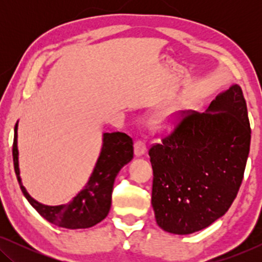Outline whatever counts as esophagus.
Returning a JSON list of instances; mask_svg holds the SVG:
<instances>
[{
  "instance_id": "1",
  "label": "esophagus",
  "mask_w": 262,
  "mask_h": 262,
  "mask_svg": "<svg viewBox=\"0 0 262 262\" xmlns=\"http://www.w3.org/2000/svg\"><path fill=\"white\" fill-rule=\"evenodd\" d=\"M146 151V144L145 142H143L139 139V141L135 142V155L136 156H142L144 155Z\"/></svg>"
}]
</instances>
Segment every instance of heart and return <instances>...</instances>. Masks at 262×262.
I'll return each instance as SVG.
<instances>
[{"instance_id":"obj_1","label":"heart","mask_w":262,"mask_h":262,"mask_svg":"<svg viewBox=\"0 0 262 262\" xmlns=\"http://www.w3.org/2000/svg\"><path fill=\"white\" fill-rule=\"evenodd\" d=\"M173 112L171 111H166V112H162L157 114L152 118L151 123L155 127L159 128H169L173 124V117H171Z\"/></svg>"}]
</instances>
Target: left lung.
<instances>
[{
  "label": "left lung",
  "mask_w": 262,
  "mask_h": 262,
  "mask_svg": "<svg viewBox=\"0 0 262 262\" xmlns=\"http://www.w3.org/2000/svg\"><path fill=\"white\" fill-rule=\"evenodd\" d=\"M161 141L149 149L157 224L177 235L205 229L229 210L245 174L250 125L241 87L218 95L205 113L180 111Z\"/></svg>",
  "instance_id": "8db88e82"
}]
</instances>
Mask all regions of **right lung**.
<instances>
[{
	"mask_svg": "<svg viewBox=\"0 0 262 262\" xmlns=\"http://www.w3.org/2000/svg\"><path fill=\"white\" fill-rule=\"evenodd\" d=\"M17 124L14 128L13 161L17 181L28 203L50 223L67 229H87L106 218L111 209L113 185L121 167L134 157L132 138L123 132L103 134V145L91 179L81 191L66 205L48 206L38 203L28 194L21 184L17 161Z\"/></svg>",
	"mask_w": 262,
	"mask_h": 262,
	"instance_id": "add662e5",
	"label": "right lung"
}]
</instances>
